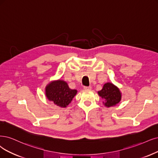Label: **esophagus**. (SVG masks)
<instances>
[{
	"instance_id": "34e87169",
	"label": "esophagus",
	"mask_w": 158,
	"mask_h": 158,
	"mask_svg": "<svg viewBox=\"0 0 158 158\" xmlns=\"http://www.w3.org/2000/svg\"><path fill=\"white\" fill-rule=\"evenodd\" d=\"M92 89V87L90 86H84V89L85 90H90Z\"/></svg>"
}]
</instances>
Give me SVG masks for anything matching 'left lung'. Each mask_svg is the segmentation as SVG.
<instances>
[{"mask_svg":"<svg viewBox=\"0 0 158 158\" xmlns=\"http://www.w3.org/2000/svg\"><path fill=\"white\" fill-rule=\"evenodd\" d=\"M98 94L102 97L103 100V104L107 107L116 106L122 99V92L120 89L110 82L105 83L102 89L98 91Z\"/></svg>","mask_w":158,"mask_h":158,"instance_id":"left-lung-1","label":"left lung"}]
</instances>
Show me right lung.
I'll use <instances>...</instances> for the list:
<instances>
[{
    "mask_svg": "<svg viewBox=\"0 0 158 158\" xmlns=\"http://www.w3.org/2000/svg\"><path fill=\"white\" fill-rule=\"evenodd\" d=\"M45 92L49 101L53 102L58 107L64 108L72 102L77 90L69 89L65 81L58 79L52 81L47 85Z\"/></svg>",
    "mask_w": 158,
    "mask_h": 158,
    "instance_id": "add662e5",
    "label": "right lung"
}]
</instances>
